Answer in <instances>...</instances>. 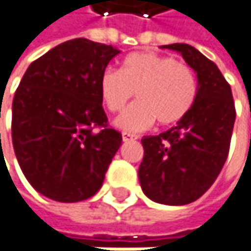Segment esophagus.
<instances>
[{
  "label": "esophagus",
  "instance_id": "obj_1",
  "mask_svg": "<svg viewBox=\"0 0 251 251\" xmlns=\"http://www.w3.org/2000/svg\"><path fill=\"white\" fill-rule=\"evenodd\" d=\"M136 139H137L136 134H131V133H127V131L123 133V140L124 142H130V140H136Z\"/></svg>",
  "mask_w": 251,
  "mask_h": 251
}]
</instances>
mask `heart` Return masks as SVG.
Returning <instances> with one entry per match:
<instances>
[{"mask_svg": "<svg viewBox=\"0 0 251 251\" xmlns=\"http://www.w3.org/2000/svg\"><path fill=\"white\" fill-rule=\"evenodd\" d=\"M102 100L109 112H120L136 92L137 102L118 118L127 131H142L156 120L159 126L180 123L191 111L199 77L187 63L156 52H133L118 70L106 68L99 78Z\"/></svg>", "mask_w": 251, "mask_h": 251, "instance_id": "obj_1", "label": "heart"}]
</instances>
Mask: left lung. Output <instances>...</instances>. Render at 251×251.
<instances>
[{
	"label": "left lung",
	"mask_w": 251,
	"mask_h": 251,
	"mask_svg": "<svg viewBox=\"0 0 251 251\" xmlns=\"http://www.w3.org/2000/svg\"><path fill=\"white\" fill-rule=\"evenodd\" d=\"M178 51L199 77L197 99L176 127L145 136L139 180L145 194L162 204H188L218 178L229 153L235 121L231 86L216 64L187 44L162 45Z\"/></svg>",
	"instance_id": "1"
}]
</instances>
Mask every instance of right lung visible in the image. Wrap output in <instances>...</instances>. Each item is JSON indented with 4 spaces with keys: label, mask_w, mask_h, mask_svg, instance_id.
<instances>
[{
    "label": "right lung",
    "mask_w": 251,
    "mask_h": 251,
    "mask_svg": "<svg viewBox=\"0 0 251 251\" xmlns=\"http://www.w3.org/2000/svg\"><path fill=\"white\" fill-rule=\"evenodd\" d=\"M118 54L77 38L26 70L13 100L11 136L25 177L41 194L74 203L102 187L123 136L108 124L99 78Z\"/></svg>",
    "instance_id": "add662e5"
}]
</instances>
